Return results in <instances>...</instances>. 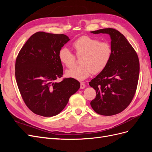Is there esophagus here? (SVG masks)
Segmentation results:
<instances>
[{"label":"esophagus","mask_w":152,"mask_h":152,"mask_svg":"<svg viewBox=\"0 0 152 152\" xmlns=\"http://www.w3.org/2000/svg\"><path fill=\"white\" fill-rule=\"evenodd\" d=\"M86 87V84L84 82H80V89H84Z\"/></svg>","instance_id":"esophagus-1"}]
</instances>
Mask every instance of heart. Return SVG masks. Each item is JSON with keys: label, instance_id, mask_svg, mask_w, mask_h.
Wrapping results in <instances>:
<instances>
[{"label": "heart", "instance_id": "1", "mask_svg": "<svg viewBox=\"0 0 152 152\" xmlns=\"http://www.w3.org/2000/svg\"><path fill=\"white\" fill-rule=\"evenodd\" d=\"M77 57H80L81 65L75 66L66 72L67 77L78 80H84L91 74H97L107 66L112 54L111 45L89 36H82L72 43ZM59 61L67 68L75 65L76 57L66 47L58 52Z\"/></svg>", "mask_w": 152, "mask_h": 152}]
</instances>
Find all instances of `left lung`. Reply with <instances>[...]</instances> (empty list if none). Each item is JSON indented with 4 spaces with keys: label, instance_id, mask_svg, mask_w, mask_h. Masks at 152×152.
<instances>
[{
    "label": "left lung",
    "instance_id": "8db88e82",
    "mask_svg": "<svg viewBox=\"0 0 152 152\" xmlns=\"http://www.w3.org/2000/svg\"><path fill=\"white\" fill-rule=\"evenodd\" d=\"M91 33L110 35L112 54L104 70L89 82L90 86L96 91L91 106L99 115H113L125 110L134 98L139 79V58L134 49L118 30L109 28Z\"/></svg>",
    "mask_w": 152,
    "mask_h": 152
}]
</instances>
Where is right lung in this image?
<instances>
[{"label":"right lung","instance_id":"obj_1","mask_svg":"<svg viewBox=\"0 0 152 152\" xmlns=\"http://www.w3.org/2000/svg\"><path fill=\"white\" fill-rule=\"evenodd\" d=\"M69 40L65 34L39 31L18 53L15 63L18 89L26 107L39 115H56L80 88V82L72 78L54 82L63 75L58 52Z\"/></svg>","mask_w":152,"mask_h":152}]
</instances>
